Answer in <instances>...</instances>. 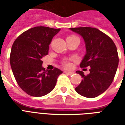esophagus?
I'll return each mask as SVG.
<instances>
[{
	"mask_svg": "<svg viewBox=\"0 0 125 125\" xmlns=\"http://www.w3.org/2000/svg\"><path fill=\"white\" fill-rule=\"evenodd\" d=\"M64 73L68 74V75H70V76L73 74V72H68V71H64Z\"/></svg>",
	"mask_w": 125,
	"mask_h": 125,
	"instance_id": "obj_1",
	"label": "esophagus"
}]
</instances>
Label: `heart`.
Here are the masks:
<instances>
[{"label": "heart", "mask_w": 125, "mask_h": 125, "mask_svg": "<svg viewBox=\"0 0 125 125\" xmlns=\"http://www.w3.org/2000/svg\"><path fill=\"white\" fill-rule=\"evenodd\" d=\"M63 66L65 68H70L71 67V63L68 61H65L63 62Z\"/></svg>", "instance_id": "1"}]
</instances>
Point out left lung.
Returning <instances> with one entry per match:
<instances>
[{
  "label": "left lung",
  "mask_w": 125,
  "mask_h": 125,
  "mask_svg": "<svg viewBox=\"0 0 125 125\" xmlns=\"http://www.w3.org/2000/svg\"><path fill=\"white\" fill-rule=\"evenodd\" d=\"M70 29L79 34L85 43L86 52L80 67H90V73L87 76L82 71H76L83 79L75 90L84 97H97L108 89L115 78L118 65L116 47L108 36L98 29L76 27Z\"/></svg>",
  "instance_id": "8db88e82"
}]
</instances>
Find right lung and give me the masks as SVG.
Instances as JSON below:
<instances>
[{"label":"right lung","instance_id":"right-lung-1","mask_svg":"<svg viewBox=\"0 0 125 125\" xmlns=\"http://www.w3.org/2000/svg\"><path fill=\"white\" fill-rule=\"evenodd\" d=\"M60 29L35 27L25 31L12 44L10 63L16 81L30 96H43L52 92L62 71L45 70L41 59L48 54L49 45Z\"/></svg>","mask_w":125,"mask_h":125}]
</instances>
